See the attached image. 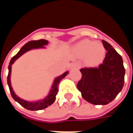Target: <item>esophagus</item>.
Wrapping results in <instances>:
<instances>
[{
	"instance_id": "esophagus-1",
	"label": "esophagus",
	"mask_w": 133,
	"mask_h": 133,
	"mask_svg": "<svg viewBox=\"0 0 133 133\" xmlns=\"http://www.w3.org/2000/svg\"><path fill=\"white\" fill-rule=\"evenodd\" d=\"M80 67H81L80 64L76 63H72V65H71V68H72V69H78V68H80Z\"/></svg>"
}]
</instances>
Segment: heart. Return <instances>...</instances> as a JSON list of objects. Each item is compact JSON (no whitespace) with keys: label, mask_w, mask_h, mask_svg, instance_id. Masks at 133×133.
<instances>
[{"label":"heart","mask_w":133,"mask_h":133,"mask_svg":"<svg viewBox=\"0 0 133 133\" xmlns=\"http://www.w3.org/2000/svg\"><path fill=\"white\" fill-rule=\"evenodd\" d=\"M72 50L78 57H85V62L90 65L100 64L105 55V49L103 44L90 40L81 41L73 47Z\"/></svg>","instance_id":"1"}]
</instances>
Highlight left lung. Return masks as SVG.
Returning a JSON list of instances; mask_svg holds the SVG:
<instances>
[{
	"label": "left lung",
	"instance_id": "left-lung-1",
	"mask_svg": "<svg viewBox=\"0 0 133 133\" xmlns=\"http://www.w3.org/2000/svg\"><path fill=\"white\" fill-rule=\"evenodd\" d=\"M107 50L103 63L95 68H81L82 78L77 88L82 97L93 105H107L122 90L125 70L123 61L111 45L102 41Z\"/></svg>",
	"mask_w": 133,
	"mask_h": 133
}]
</instances>
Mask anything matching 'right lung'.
Here are the masks:
<instances>
[{"label": "right lung", "instance_id": "1", "mask_svg": "<svg viewBox=\"0 0 133 133\" xmlns=\"http://www.w3.org/2000/svg\"><path fill=\"white\" fill-rule=\"evenodd\" d=\"M48 44V41L45 40V39H41L38 41H31L28 42L27 43H25L23 46L22 47L21 50L18 51V52L12 58V59L10 61L9 65H8V75L7 81L11 95L16 102H18L21 105H22L27 110H40L46 108L49 105H52V103L55 102L56 95L58 94V84L60 83L61 80H63L68 74V71L65 72L63 74L59 75L54 79L51 88H50L48 94L45 98H43V99H41V100H37V101H27V100H25L22 98H19L18 96L15 93V92L13 91V88L11 86L10 76H11L12 65L14 63V62L18 58H20L22 55H23L24 53H25L28 51L31 50L39 49V48H46L45 45H47Z\"/></svg>", "mask_w": 133, "mask_h": 133}]
</instances>
